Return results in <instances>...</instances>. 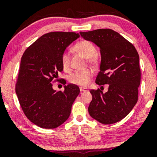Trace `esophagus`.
<instances>
[{"label":"esophagus","instance_id":"obj_1","mask_svg":"<svg viewBox=\"0 0 157 157\" xmlns=\"http://www.w3.org/2000/svg\"><path fill=\"white\" fill-rule=\"evenodd\" d=\"M80 90L81 92H82V91H87V89H86V88L80 87Z\"/></svg>","mask_w":157,"mask_h":157}]
</instances>
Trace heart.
<instances>
[{
	"label": "heart",
	"instance_id": "1",
	"mask_svg": "<svg viewBox=\"0 0 157 157\" xmlns=\"http://www.w3.org/2000/svg\"><path fill=\"white\" fill-rule=\"evenodd\" d=\"M74 50L86 58L89 64L96 65L98 63L99 57L96 53V47L89 40H80L74 46ZM61 64L65 71H69L71 68L70 54L65 51L61 55ZM93 75V70L91 68L79 70L71 74L69 76V81L73 84L79 86H86L89 82L90 78Z\"/></svg>",
	"mask_w": 157,
	"mask_h": 157
}]
</instances>
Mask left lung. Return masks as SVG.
<instances>
[{"label": "left lung", "instance_id": "left-lung-1", "mask_svg": "<svg viewBox=\"0 0 157 157\" xmlns=\"http://www.w3.org/2000/svg\"><path fill=\"white\" fill-rule=\"evenodd\" d=\"M80 34L100 47V71L95 82L99 86H109L105 93L100 89L90 91L92 95L88 109L90 116L105 125L117 122L125 118L137 102L141 80L138 52L131 43L110 29Z\"/></svg>", "mask_w": 157, "mask_h": 157}]
</instances>
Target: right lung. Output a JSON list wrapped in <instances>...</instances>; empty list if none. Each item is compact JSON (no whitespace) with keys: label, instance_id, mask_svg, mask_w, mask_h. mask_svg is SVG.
<instances>
[{"label":"right lung","instance_id":"add662e5","mask_svg":"<svg viewBox=\"0 0 157 157\" xmlns=\"http://www.w3.org/2000/svg\"><path fill=\"white\" fill-rule=\"evenodd\" d=\"M80 37L75 32H52L42 35L26 48L21 57L15 85L20 105L26 117L42 128L52 129L68 120L80 94L76 85L56 91L52 83L62 71L61 55Z\"/></svg>","mask_w":157,"mask_h":157}]
</instances>
